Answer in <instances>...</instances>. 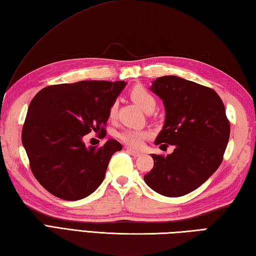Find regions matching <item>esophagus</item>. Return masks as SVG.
Returning <instances> with one entry per match:
<instances>
[{
  "label": "esophagus",
  "mask_w": 256,
  "mask_h": 256,
  "mask_svg": "<svg viewBox=\"0 0 256 256\" xmlns=\"http://www.w3.org/2000/svg\"><path fill=\"white\" fill-rule=\"evenodd\" d=\"M126 150H128V153L131 154L132 156H134V157H138V156L142 155V152L136 150H133V148H126Z\"/></svg>",
  "instance_id": "esophagus-1"
}]
</instances>
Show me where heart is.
Masks as SVG:
<instances>
[{"mask_svg":"<svg viewBox=\"0 0 256 256\" xmlns=\"http://www.w3.org/2000/svg\"><path fill=\"white\" fill-rule=\"evenodd\" d=\"M131 98L132 100L136 103V104L142 108L146 112L150 108H155L156 106V99L155 96L150 94L148 90H146L143 86H135L131 91ZM118 111V103L113 102L110 108H108V116L113 118L116 116ZM148 136V133L145 131H140V130H133V128H126L123 131L118 133V138L133 148H138L142 144L143 140Z\"/></svg>","mask_w":256,"mask_h":256,"instance_id":"heart-1","label":"heart"}]
</instances>
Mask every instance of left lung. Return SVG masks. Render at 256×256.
Instances as JSON below:
<instances>
[{"label":"left lung","instance_id":"obj_1","mask_svg":"<svg viewBox=\"0 0 256 256\" xmlns=\"http://www.w3.org/2000/svg\"><path fill=\"white\" fill-rule=\"evenodd\" d=\"M150 90L162 100L166 112L155 145L175 150L167 156L152 154L154 167L144 180L157 194L182 197L218 170L230 138L229 120L224 102L208 86L164 76L152 81Z\"/></svg>","mask_w":256,"mask_h":256}]
</instances>
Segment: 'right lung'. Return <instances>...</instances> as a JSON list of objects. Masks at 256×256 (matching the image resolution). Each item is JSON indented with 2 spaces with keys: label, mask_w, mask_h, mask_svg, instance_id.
<instances>
[{
  "label": "right lung",
  "mask_w": 256,
  "mask_h": 256,
  "mask_svg": "<svg viewBox=\"0 0 256 256\" xmlns=\"http://www.w3.org/2000/svg\"><path fill=\"white\" fill-rule=\"evenodd\" d=\"M125 81L86 80L46 86L27 110L22 143L32 175L47 192L74 201L102 184L112 155L122 150L116 140L101 148L86 146L84 136L104 131L108 108L121 94Z\"/></svg>",
  "instance_id": "1"
}]
</instances>
